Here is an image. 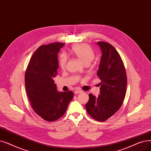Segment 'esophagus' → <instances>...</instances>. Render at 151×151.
Returning <instances> with one entry per match:
<instances>
[{
	"label": "esophagus",
	"mask_w": 151,
	"mask_h": 151,
	"mask_svg": "<svg viewBox=\"0 0 151 151\" xmlns=\"http://www.w3.org/2000/svg\"><path fill=\"white\" fill-rule=\"evenodd\" d=\"M82 91L81 90H80V89H76L75 91V93L76 94H79V93H82Z\"/></svg>",
	"instance_id": "obj_1"
}]
</instances>
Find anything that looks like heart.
I'll list each match as a JSON object with an SVG mask.
<instances>
[{
    "instance_id": "b5f03b06",
    "label": "heart",
    "mask_w": 151,
    "mask_h": 151,
    "mask_svg": "<svg viewBox=\"0 0 151 151\" xmlns=\"http://www.w3.org/2000/svg\"><path fill=\"white\" fill-rule=\"evenodd\" d=\"M71 53L76 57L78 59L85 65H88L93 60L95 54L93 49L89 45L85 44H77L73 45L70 49ZM67 58L64 54H62L58 60V63L62 69L65 67Z\"/></svg>"
}]
</instances>
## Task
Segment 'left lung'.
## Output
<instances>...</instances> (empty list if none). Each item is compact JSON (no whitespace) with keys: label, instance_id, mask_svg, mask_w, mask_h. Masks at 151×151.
Instances as JSON below:
<instances>
[{"label":"left lung","instance_id":"left-lung-1","mask_svg":"<svg viewBox=\"0 0 151 151\" xmlns=\"http://www.w3.org/2000/svg\"><path fill=\"white\" fill-rule=\"evenodd\" d=\"M102 55L97 76L100 95L89 94L86 104L88 114L96 120L104 122L114 115L122 106L126 95L127 77L125 68L119 52L107 42H97Z\"/></svg>","mask_w":151,"mask_h":151}]
</instances>
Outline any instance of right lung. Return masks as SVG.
Wrapping results in <instances>:
<instances>
[{
    "mask_svg": "<svg viewBox=\"0 0 151 151\" xmlns=\"http://www.w3.org/2000/svg\"><path fill=\"white\" fill-rule=\"evenodd\" d=\"M65 43L41 45L32 54L25 73V88L31 107L48 122L59 119L66 112L73 93L58 92L53 78L58 68V53Z\"/></svg>",
    "mask_w": 151,
    "mask_h": 151,
    "instance_id": "right-lung-1",
    "label": "right lung"
}]
</instances>
